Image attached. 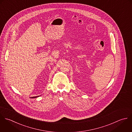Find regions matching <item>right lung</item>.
I'll list each match as a JSON object with an SVG mask.
<instances>
[{
  "instance_id": "right-lung-1",
  "label": "right lung",
  "mask_w": 132,
  "mask_h": 132,
  "mask_svg": "<svg viewBox=\"0 0 132 132\" xmlns=\"http://www.w3.org/2000/svg\"><path fill=\"white\" fill-rule=\"evenodd\" d=\"M39 97V96H36V97H31V98H37V97Z\"/></svg>"
}]
</instances>
